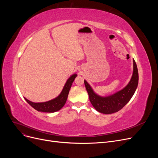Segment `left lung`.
I'll return each instance as SVG.
<instances>
[{
  "instance_id": "left-lung-1",
  "label": "left lung",
  "mask_w": 158,
  "mask_h": 158,
  "mask_svg": "<svg viewBox=\"0 0 158 158\" xmlns=\"http://www.w3.org/2000/svg\"><path fill=\"white\" fill-rule=\"evenodd\" d=\"M138 83V73L135 60H133V74L130 82L122 90L108 97H101L95 94L88 83L84 80L91 103L98 111L104 114H111L121 110L130 101L136 89Z\"/></svg>"
}]
</instances>
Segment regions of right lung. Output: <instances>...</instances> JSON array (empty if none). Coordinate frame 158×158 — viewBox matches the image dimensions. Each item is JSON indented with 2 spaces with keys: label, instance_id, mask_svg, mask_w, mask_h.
I'll return each instance as SVG.
<instances>
[{
  "label": "right lung",
  "instance_id": "obj_1",
  "mask_svg": "<svg viewBox=\"0 0 158 158\" xmlns=\"http://www.w3.org/2000/svg\"><path fill=\"white\" fill-rule=\"evenodd\" d=\"M76 76L77 75L76 74L71 76L68 79V80L66 81L64 86L59 96L51 100V101L44 103H33L29 101L26 98L24 99L33 108H34L38 111L45 113H54L59 111V110H60L64 106L66 99H67L68 98V95L69 93V90L71 88L72 84L74 82Z\"/></svg>",
  "mask_w": 158,
  "mask_h": 158
}]
</instances>
